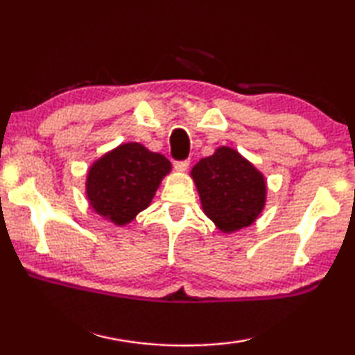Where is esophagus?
I'll return each mask as SVG.
<instances>
[{
  "label": "esophagus",
  "instance_id": "obj_1",
  "mask_svg": "<svg viewBox=\"0 0 355 355\" xmlns=\"http://www.w3.org/2000/svg\"><path fill=\"white\" fill-rule=\"evenodd\" d=\"M173 167H175V171H178V172H184L189 167V159L175 161V163H173Z\"/></svg>",
  "mask_w": 355,
  "mask_h": 355
}]
</instances>
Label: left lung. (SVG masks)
I'll list each match as a JSON object with an SVG mask.
<instances>
[{"mask_svg":"<svg viewBox=\"0 0 355 355\" xmlns=\"http://www.w3.org/2000/svg\"><path fill=\"white\" fill-rule=\"evenodd\" d=\"M203 213L219 230L230 233L249 227L266 202V182L236 150L220 147L191 171Z\"/></svg>","mask_w":355,"mask_h":355,"instance_id":"left-lung-1","label":"left lung"}]
</instances>
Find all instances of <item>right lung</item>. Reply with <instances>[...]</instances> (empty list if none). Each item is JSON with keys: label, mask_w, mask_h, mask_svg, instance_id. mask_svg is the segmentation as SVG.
<instances>
[{"label": "right lung", "mask_w": 355, "mask_h": 355, "mask_svg": "<svg viewBox=\"0 0 355 355\" xmlns=\"http://www.w3.org/2000/svg\"><path fill=\"white\" fill-rule=\"evenodd\" d=\"M171 167L164 155L150 152L137 142L122 144L89 169L87 199L100 216L117 225L128 224L150 205Z\"/></svg>", "instance_id": "obj_1"}]
</instances>
